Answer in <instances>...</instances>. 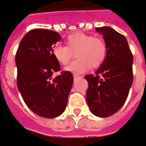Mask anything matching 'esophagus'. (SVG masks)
I'll use <instances>...</instances> for the list:
<instances>
[{"instance_id":"esophagus-1","label":"esophagus","mask_w":146,"mask_h":146,"mask_svg":"<svg viewBox=\"0 0 146 146\" xmlns=\"http://www.w3.org/2000/svg\"><path fill=\"white\" fill-rule=\"evenodd\" d=\"M73 76H74V78H78V77H79V76H78V75H75V74H74V75H73Z\"/></svg>"}]
</instances>
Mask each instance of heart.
<instances>
[{"instance_id":"obj_1","label":"heart","mask_w":146,"mask_h":146,"mask_svg":"<svg viewBox=\"0 0 146 146\" xmlns=\"http://www.w3.org/2000/svg\"><path fill=\"white\" fill-rule=\"evenodd\" d=\"M108 48L104 40L99 37L83 33H75L68 36L66 46L56 45L52 48V56L60 64H68L76 55V60L71 62L66 71L81 74L89 71L91 66L98 68L104 64Z\"/></svg>"}]
</instances>
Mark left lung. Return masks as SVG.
<instances>
[{
  "instance_id": "obj_1",
  "label": "left lung",
  "mask_w": 146,
  "mask_h": 146,
  "mask_svg": "<svg viewBox=\"0 0 146 146\" xmlns=\"http://www.w3.org/2000/svg\"><path fill=\"white\" fill-rule=\"evenodd\" d=\"M104 35L108 53L95 75L85 76L88 82L86 101L92 113L108 117L119 111L127 98L133 82V55L127 38L109 27H97Z\"/></svg>"
}]
</instances>
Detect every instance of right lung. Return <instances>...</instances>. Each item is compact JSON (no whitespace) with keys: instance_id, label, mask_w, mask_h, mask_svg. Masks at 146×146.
Here are the masks:
<instances>
[{"instance_id":"right-lung-1","label":"right lung","mask_w":146,"mask_h":146,"mask_svg":"<svg viewBox=\"0 0 146 146\" xmlns=\"http://www.w3.org/2000/svg\"><path fill=\"white\" fill-rule=\"evenodd\" d=\"M61 37L57 32L34 29L27 33L15 54L17 86L31 110L42 117L55 118L64 112L73 83L70 71H61L52 56L53 45Z\"/></svg>"}]
</instances>
